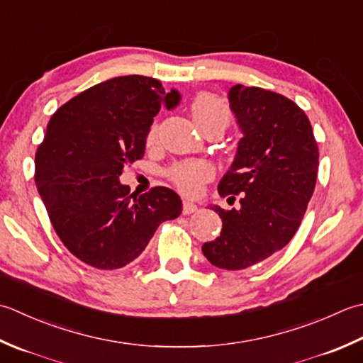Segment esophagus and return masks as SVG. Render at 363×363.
Returning a JSON list of instances; mask_svg holds the SVG:
<instances>
[{
	"mask_svg": "<svg viewBox=\"0 0 363 363\" xmlns=\"http://www.w3.org/2000/svg\"><path fill=\"white\" fill-rule=\"evenodd\" d=\"M196 211H198V206L196 204L190 203V201H184V204H182V214L184 216H190V214H194V212H196Z\"/></svg>",
	"mask_w": 363,
	"mask_h": 363,
	"instance_id": "1",
	"label": "esophagus"
}]
</instances>
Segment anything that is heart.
<instances>
[{"instance_id": "b5f03b06", "label": "heart", "mask_w": 363, "mask_h": 363, "mask_svg": "<svg viewBox=\"0 0 363 363\" xmlns=\"http://www.w3.org/2000/svg\"><path fill=\"white\" fill-rule=\"evenodd\" d=\"M191 116L196 125L203 132L212 127L226 129L231 123V110L223 99H220L211 92H201L198 94L190 105ZM159 137V124L152 123L146 132V145H155ZM167 177L172 181L173 186L187 196H196L201 194L206 182L214 177V167L208 160L194 159L176 162L174 165L167 169Z\"/></svg>"}]
</instances>
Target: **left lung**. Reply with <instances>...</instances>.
Masks as SVG:
<instances>
[{"label":"left lung","mask_w":363,"mask_h":363,"mask_svg":"<svg viewBox=\"0 0 363 363\" xmlns=\"http://www.w3.org/2000/svg\"><path fill=\"white\" fill-rule=\"evenodd\" d=\"M231 110L244 132L218 195L239 209L214 206L222 231L203 244L211 264L240 271L285 247L303 218L316 186L319 149L305 111L291 99L258 86L230 89Z\"/></svg>","instance_id":"obj_1"}]
</instances>
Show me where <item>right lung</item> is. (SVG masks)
I'll use <instances>...</instances> for the list:
<instances>
[{"instance_id": "right-lung-1", "label": "right lung", "mask_w": 363, "mask_h": 363, "mask_svg": "<svg viewBox=\"0 0 363 363\" xmlns=\"http://www.w3.org/2000/svg\"><path fill=\"white\" fill-rule=\"evenodd\" d=\"M179 102L159 80L116 77L53 113L34 159V179L64 247L84 264L113 271L145 250L157 226L179 217L181 198L152 187L137 196L121 186L123 168L143 159L160 105Z\"/></svg>"}]
</instances>
